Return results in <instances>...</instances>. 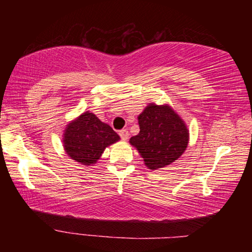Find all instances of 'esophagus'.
Masks as SVG:
<instances>
[{
  "label": "esophagus",
  "instance_id": "34e87169",
  "mask_svg": "<svg viewBox=\"0 0 252 252\" xmlns=\"http://www.w3.org/2000/svg\"><path fill=\"white\" fill-rule=\"evenodd\" d=\"M119 135H120V137H122L123 141H127V139H128V136H129V134L126 129H122L119 132Z\"/></svg>",
  "mask_w": 252,
  "mask_h": 252
}]
</instances>
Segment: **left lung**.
<instances>
[{
    "label": "left lung",
    "instance_id": "obj_1",
    "mask_svg": "<svg viewBox=\"0 0 252 252\" xmlns=\"http://www.w3.org/2000/svg\"><path fill=\"white\" fill-rule=\"evenodd\" d=\"M140 133L129 143L143 158L149 170L166 167L180 158L189 143L184 119L168 104H148L137 117Z\"/></svg>",
    "mask_w": 252,
    "mask_h": 252
}]
</instances>
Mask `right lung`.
<instances>
[{"mask_svg":"<svg viewBox=\"0 0 252 252\" xmlns=\"http://www.w3.org/2000/svg\"><path fill=\"white\" fill-rule=\"evenodd\" d=\"M119 140L118 134L108 124L101 122L93 112L86 111L65 127L63 147L71 159L91 166L97 163L105 148Z\"/></svg>","mask_w":252,"mask_h":252,"instance_id":"obj_1","label":"right lung"}]
</instances>
